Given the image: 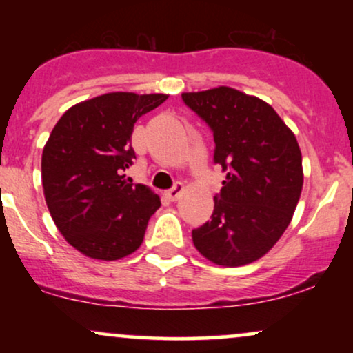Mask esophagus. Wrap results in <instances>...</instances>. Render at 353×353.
<instances>
[{
  "instance_id": "obj_1",
  "label": "esophagus",
  "mask_w": 353,
  "mask_h": 353,
  "mask_svg": "<svg viewBox=\"0 0 353 353\" xmlns=\"http://www.w3.org/2000/svg\"><path fill=\"white\" fill-rule=\"evenodd\" d=\"M182 192H184V185H182L181 182H176V184H174V188L169 189L168 192H165V196H168L171 201H177L181 197Z\"/></svg>"
}]
</instances>
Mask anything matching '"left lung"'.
Wrapping results in <instances>:
<instances>
[{
    "label": "left lung",
    "instance_id": "obj_1",
    "mask_svg": "<svg viewBox=\"0 0 353 353\" xmlns=\"http://www.w3.org/2000/svg\"><path fill=\"white\" fill-rule=\"evenodd\" d=\"M182 99L214 132V161L228 172L212 219L192 242L217 265L257 261L289 228L303 185L295 134L265 101L229 86L184 92Z\"/></svg>",
    "mask_w": 353,
    "mask_h": 353
}]
</instances>
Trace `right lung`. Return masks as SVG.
<instances>
[{"label": "right lung", "instance_id": "1", "mask_svg": "<svg viewBox=\"0 0 353 353\" xmlns=\"http://www.w3.org/2000/svg\"><path fill=\"white\" fill-rule=\"evenodd\" d=\"M168 94L108 92L68 109L43 149L46 205L64 239L98 261H117L143 244L161 205L154 190L125 179L136 157V121Z\"/></svg>", "mask_w": 353, "mask_h": 353}]
</instances>
